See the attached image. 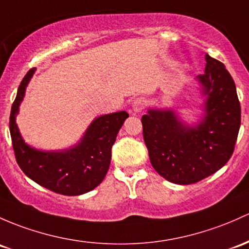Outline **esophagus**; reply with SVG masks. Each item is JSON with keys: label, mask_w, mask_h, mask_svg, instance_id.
<instances>
[{"label": "esophagus", "mask_w": 249, "mask_h": 249, "mask_svg": "<svg viewBox=\"0 0 249 249\" xmlns=\"http://www.w3.org/2000/svg\"><path fill=\"white\" fill-rule=\"evenodd\" d=\"M145 105H146V103H145L144 99L138 98V99H136V100L132 103V109L135 112H142L143 109H144Z\"/></svg>", "instance_id": "obj_1"}]
</instances>
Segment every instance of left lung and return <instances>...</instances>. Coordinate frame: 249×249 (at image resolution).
<instances>
[{
	"label": "left lung",
	"instance_id": "left-lung-1",
	"mask_svg": "<svg viewBox=\"0 0 249 249\" xmlns=\"http://www.w3.org/2000/svg\"><path fill=\"white\" fill-rule=\"evenodd\" d=\"M205 59V74L198 80L208 98L197 126L184 125L171 109H149L142 117L151 164L174 184H196L221 169L231 158L239 135L241 106L234 80L223 63L209 54Z\"/></svg>",
	"mask_w": 249,
	"mask_h": 249
}]
</instances>
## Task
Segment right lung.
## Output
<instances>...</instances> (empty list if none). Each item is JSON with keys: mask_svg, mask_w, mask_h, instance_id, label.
<instances>
[{"mask_svg": "<svg viewBox=\"0 0 249 249\" xmlns=\"http://www.w3.org/2000/svg\"><path fill=\"white\" fill-rule=\"evenodd\" d=\"M35 70V68L31 69L21 81L10 111V137L18 164L30 179L52 192L64 196H80L89 192L100 185L107 174L112 145L129 114L122 111L96 118L82 141L71 149L57 153L36 150L23 142L15 123L26 86Z\"/></svg>", "mask_w": 249, "mask_h": 249, "instance_id": "add662e5", "label": "right lung"}]
</instances>
